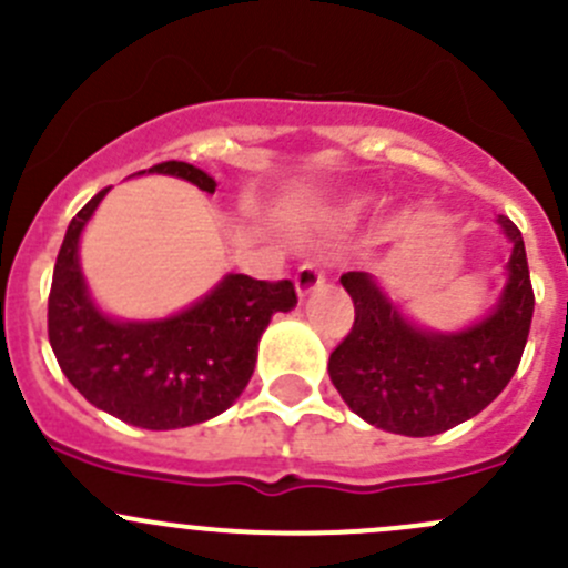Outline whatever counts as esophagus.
<instances>
[{
    "label": "esophagus",
    "instance_id": "esophagus-1",
    "mask_svg": "<svg viewBox=\"0 0 568 568\" xmlns=\"http://www.w3.org/2000/svg\"><path fill=\"white\" fill-rule=\"evenodd\" d=\"M318 288H324V272H321L316 263H302L300 272H296V296L307 300Z\"/></svg>",
    "mask_w": 568,
    "mask_h": 568
}]
</instances>
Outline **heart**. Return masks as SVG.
<instances>
[{"label":"heart","instance_id":"1","mask_svg":"<svg viewBox=\"0 0 568 568\" xmlns=\"http://www.w3.org/2000/svg\"><path fill=\"white\" fill-rule=\"evenodd\" d=\"M354 205H359V203H354Z\"/></svg>","mask_w":568,"mask_h":568}]
</instances>
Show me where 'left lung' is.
<instances>
[{
    "instance_id": "1",
    "label": "left lung",
    "mask_w": 568,
    "mask_h": 568,
    "mask_svg": "<svg viewBox=\"0 0 568 568\" xmlns=\"http://www.w3.org/2000/svg\"><path fill=\"white\" fill-rule=\"evenodd\" d=\"M497 225L511 242L506 285L491 311L456 332L417 326L368 272H346L354 326L329 354V379L354 415L382 432L434 437L491 404L511 382L532 318V285L519 227Z\"/></svg>"
}]
</instances>
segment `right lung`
<instances>
[{
	"instance_id": "obj_1",
	"label": "right lung",
	"mask_w": 568,
	"mask_h": 568,
	"mask_svg": "<svg viewBox=\"0 0 568 568\" xmlns=\"http://www.w3.org/2000/svg\"><path fill=\"white\" fill-rule=\"evenodd\" d=\"M173 175L214 194L216 181L186 162L136 175ZM109 189L68 225L49 294V343L62 374L93 406L131 426L170 432L222 415L244 393L257 341L274 313L296 307L291 280L225 274L194 305L168 318L120 321L95 305L79 263V239Z\"/></svg>"
}]
</instances>
